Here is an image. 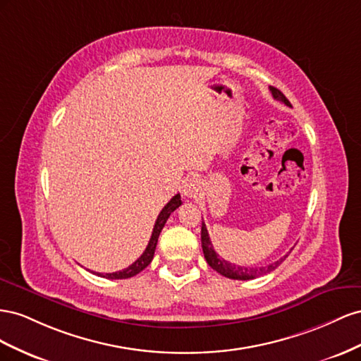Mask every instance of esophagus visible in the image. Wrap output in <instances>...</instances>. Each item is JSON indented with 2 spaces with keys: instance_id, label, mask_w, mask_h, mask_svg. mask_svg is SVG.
Wrapping results in <instances>:
<instances>
[{
  "instance_id": "esophagus-1",
  "label": "esophagus",
  "mask_w": 361,
  "mask_h": 361,
  "mask_svg": "<svg viewBox=\"0 0 361 361\" xmlns=\"http://www.w3.org/2000/svg\"><path fill=\"white\" fill-rule=\"evenodd\" d=\"M201 190V181L198 178L195 177H190V178H186L183 183V188H181V192L184 197L188 198H195L198 195V192Z\"/></svg>"
}]
</instances>
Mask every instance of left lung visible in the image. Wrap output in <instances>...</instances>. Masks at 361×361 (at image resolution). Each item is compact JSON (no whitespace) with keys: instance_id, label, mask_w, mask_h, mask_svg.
<instances>
[{"instance_id":"obj_1","label":"left lung","mask_w":361,"mask_h":361,"mask_svg":"<svg viewBox=\"0 0 361 361\" xmlns=\"http://www.w3.org/2000/svg\"><path fill=\"white\" fill-rule=\"evenodd\" d=\"M269 90L272 92V97L278 101L284 102L286 106H290L289 99H287L284 97V94L281 90H278L276 87H269ZM201 243H202V252H204V257L205 260H207L209 266L213 267V269L216 272H219L221 275L226 276V278H231V280H252V278H257V276H262L267 272H272L274 269H276L278 266H280L286 257H281L280 260H276L271 264H266V266H251V267H245V266H235L230 262H226L224 259H221V257L216 254V251L213 250V245H212V240H210V235H209V231L207 228H205V224L202 222V226H201Z\"/></svg>"}]
</instances>
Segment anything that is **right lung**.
I'll return each mask as SVG.
<instances>
[{"label":"right lung","instance_id":"right-lung-1","mask_svg":"<svg viewBox=\"0 0 361 361\" xmlns=\"http://www.w3.org/2000/svg\"><path fill=\"white\" fill-rule=\"evenodd\" d=\"M180 205H181V197H180V193H177V195H175V197L161 209V212H160V214H159V218H157V221H156V225H154V228H152V234H151V239H149V242H148L147 250L143 251V254L139 257V259H137L135 263L130 264L128 267H126V269L118 271V272L97 274V275H99V276H102V278H109V280H126V278L135 276V275H137L139 272H142L143 269H145V267L152 262L154 251H156L159 235H160V233H161V230H163L164 224H166V221H168V218L171 216V213H172L175 209H178Z\"/></svg>","mask_w":361,"mask_h":361}]
</instances>
